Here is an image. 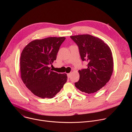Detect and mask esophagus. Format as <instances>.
I'll return each mask as SVG.
<instances>
[{
  "instance_id": "34e87169",
  "label": "esophagus",
  "mask_w": 132,
  "mask_h": 132,
  "mask_svg": "<svg viewBox=\"0 0 132 132\" xmlns=\"http://www.w3.org/2000/svg\"><path fill=\"white\" fill-rule=\"evenodd\" d=\"M71 73H67V77L68 78H69L70 77H71Z\"/></svg>"
}]
</instances>
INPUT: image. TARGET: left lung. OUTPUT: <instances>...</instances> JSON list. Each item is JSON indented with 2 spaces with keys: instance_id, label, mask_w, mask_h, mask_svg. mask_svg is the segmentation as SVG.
<instances>
[{
  "instance_id": "1",
  "label": "left lung",
  "mask_w": 132,
  "mask_h": 132,
  "mask_svg": "<svg viewBox=\"0 0 132 132\" xmlns=\"http://www.w3.org/2000/svg\"><path fill=\"white\" fill-rule=\"evenodd\" d=\"M78 46L82 61L87 68L78 71L79 80L75 83L82 92L90 94L104 87L110 79L113 70V60L109 46L102 40L89 34L70 36Z\"/></svg>"
}]
</instances>
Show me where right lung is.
Returning a JSON list of instances; mask_svg holds the SVG:
<instances>
[{
	"label": "right lung",
	"mask_w": 132,
	"mask_h": 132,
	"mask_svg": "<svg viewBox=\"0 0 132 132\" xmlns=\"http://www.w3.org/2000/svg\"><path fill=\"white\" fill-rule=\"evenodd\" d=\"M65 39V37H49L35 40L23 48L20 60L21 77L34 95L53 98L66 82L67 74L53 71L50 67Z\"/></svg>",
	"instance_id": "right-lung-1"
}]
</instances>
